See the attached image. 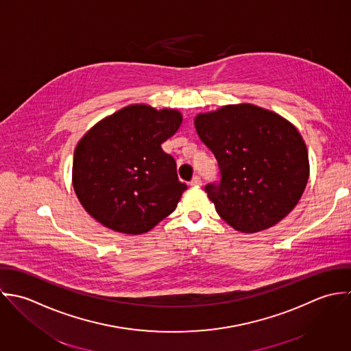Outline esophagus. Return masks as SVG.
<instances>
[{
	"label": "esophagus",
	"instance_id": "obj_1",
	"mask_svg": "<svg viewBox=\"0 0 351 351\" xmlns=\"http://www.w3.org/2000/svg\"><path fill=\"white\" fill-rule=\"evenodd\" d=\"M191 185H192V186H200V185H202V178H200L199 176H195V177L192 178V181H191Z\"/></svg>",
	"mask_w": 351,
	"mask_h": 351
}]
</instances>
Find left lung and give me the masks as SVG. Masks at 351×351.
<instances>
[{"instance_id": "left-lung-1", "label": "left lung", "mask_w": 351, "mask_h": 351, "mask_svg": "<svg viewBox=\"0 0 351 351\" xmlns=\"http://www.w3.org/2000/svg\"><path fill=\"white\" fill-rule=\"evenodd\" d=\"M195 126L218 160L206 185L219 217L242 233L265 230L300 202L309 178L306 145L287 119L254 105L199 114Z\"/></svg>"}]
</instances>
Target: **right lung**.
Returning a JSON list of instances; mask_svg holds the SVG:
<instances>
[{"instance_id": "right-lung-1", "label": "right lung", "mask_w": 351, "mask_h": 351, "mask_svg": "<svg viewBox=\"0 0 351 351\" xmlns=\"http://www.w3.org/2000/svg\"><path fill=\"white\" fill-rule=\"evenodd\" d=\"M181 122L176 110L132 105L84 134L75 149L73 188L94 219L119 233L143 234L176 210L188 186L160 144Z\"/></svg>"}]
</instances>
